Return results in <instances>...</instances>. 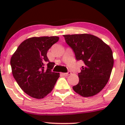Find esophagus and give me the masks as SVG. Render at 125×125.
<instances>
[{
	"mask_svg": "<svg viewBox=\"0 0 125 125\" xmlns=\"http://www.w3.org/2000/svg\"><path fill=\"white\" fill-rule=\"evenodd\" d=\"M71 74V73L70 71H68V73H62V74L63 76H68V75H70V74Z\"/></svg>",
	"mask_w": 125,
	"mask_h": 125,
	"instance_id": "34e87169",
	"label": "esophagus"
}]
</instances>
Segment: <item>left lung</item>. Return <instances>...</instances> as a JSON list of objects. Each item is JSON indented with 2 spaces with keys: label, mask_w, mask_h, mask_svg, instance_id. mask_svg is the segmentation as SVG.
Instances as JSON below:
<instances>
[{
  "label": "left lung",
  "mask_w": 125,
  "mask_h": 125,
  "mask_svg": "<svg viewBox=\"0 0 125 125\" xmlns=\"http://www.w3.org/2000/svg\"><path fill=\"white\" fill-rule=\"evenodd\" d=\"M77 60L84 66L78 74L79 82L73 87L83 97H91L103 89L109 80L114 65L113 51L103 40L88 34L64 35Z\"/></svg>",
  "instance_id": "8db88e82"
}]
</instances>
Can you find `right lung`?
Here are the masks:
<instances>
[{
	"instance_id": "obj_1",
	"label": "right lung",
	"mask_w": 125,
	"mask_h": 125,
	"mask_svg": "<svg viewBox=\"0 0 125 125\" xmlns=\"http://www.w3.org/2000/svg\"><path fill=\"white\" fill-rule=\"evenodd\" d=\"M57 36L31 37L18 46L10 60L14 78L26 94L35 99L45 97L54 87L60 74L52 72L54 63L47 57ZM47 68H44V65Z\"/></svg>"
}]
</instances>
